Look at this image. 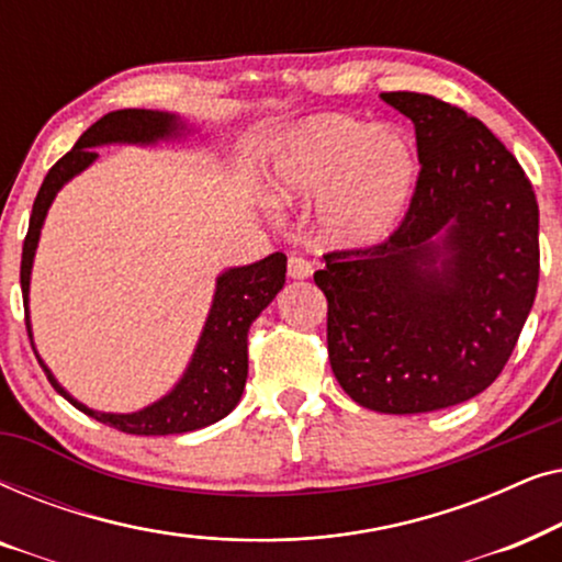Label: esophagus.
<instances>
[{"instance_id":"34e87169","label":"esophagus","mask_w":562,"mask_h":562,"mask_svg":"<svg viewBox=\"0 0 562 562\" xmlns=\"http://www.w3.org/2000/svg\"><path fill=\"white\" fill-rule=\"evenodd\" d=\"M286 271L294 281H304V279H310V276H312V263L304 256H291Z\"/></svg>"}]
</instances>
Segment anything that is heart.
<instances>
[{
    "instance_id": "1",
    "label": "heart",
    "mask_w": 562,
    "mask_h": 562,
    "mask_svg": "<svg viewBox=\"0 0 562 562\" xmlns=\"http://www.w3.org/2000/svg\"><path fill=\"white\" fill-rule=\"evenodd\" d=\"M417 153L396 130L327 114L299 130L273 176L276 202L322 199L319 225L340 245H371L398 225L417 183Z\"/></svg>"
}]
</instances>
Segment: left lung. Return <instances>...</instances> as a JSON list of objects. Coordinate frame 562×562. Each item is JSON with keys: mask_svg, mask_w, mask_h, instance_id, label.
Wrapping results in <instances>:
<instances>
[{"mask_svg": "<svg viewBox=\"0 0 562 562\" xmlns=\"http://www.w3.org/2000/svg\"><path fill=\"white\" fill-rule=\"evenodd\" d=\"M381 97L417 133L409 210L386 240L325 252L314 283L345 394L373 412L422 414L481 394L512 358L540 281V210L481 120L432 94Z\"/></svg>", "mask_w": 562, "mask_h": 562, "instance_id": "1", "label": "left lung"}]
</instances>
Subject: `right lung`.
<instances>
[{"instance_id": "obj_1", "label": "right lung", "mask_w": 562, "mask_h": 562, "mask_svg": "<svg viewBox=\"0 0 562 562\" xmlns=\"http://www.w3.org/2000/svg\"><path fill=\"white\" fill-rule=\"evenodd\" d=\"M179 120L176 114L153 112V110H117L97 120L87 133H83L71 150L50 168L37 191L33 214H30V227L22 243V263H20V286L22 302L27 306L30 291V268L37 248V237L45 220V212L58 194L64 183L83 171L91 160L97 158L94 145L104 143H156L158 137H168L179 133ZM283 281H286V256L273 252L252 266L229 268L217 279V294H214L210 319H206L202 340L196 345L194 358H191L189 371L183 373L179 386L171 394L150 404L148 409L135 414H102L91 412L76 402L58 386L43 360L45 375L60 396H66L76 409L89 414L102 425H110L127 435H181L194 432L206 425H214L227 417L240 402L245 379H248V329L252 319L273 302ZM27 337L30 322L25 314Z\"/></svg>"}]
</instances>
